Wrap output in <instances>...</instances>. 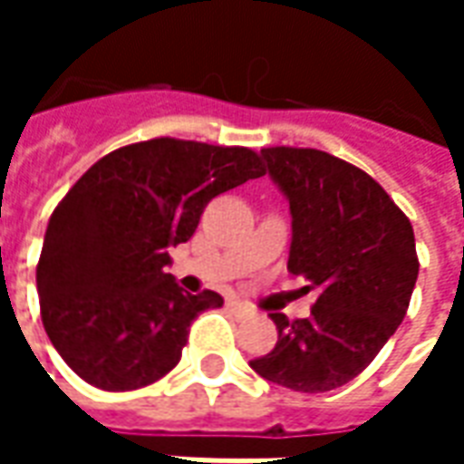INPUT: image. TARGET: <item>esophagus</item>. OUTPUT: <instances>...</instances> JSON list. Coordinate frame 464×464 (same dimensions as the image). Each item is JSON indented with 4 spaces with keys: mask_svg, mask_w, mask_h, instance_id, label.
<instances>
[{
    "mask_svg": "<svg viewBox=\"0 0 464 464\" xmlns=\"http://www.w3.org/2000/svg\"><path fill=\"white\" fill-rule=\"evenodd\" d=\"M228 305H231V311L236 313V315H238V318H248V315H251V305H246V303H241V301H233V303H228Z\"/></svg>",
    "mask_w": 464,
    "mask_h": 464,
    "instance_id": "obj_1",
    "label": "esophagus"
}]
</instances>
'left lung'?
Instances as JSON below:
<instances>
[{
  "instance_id": "8db88e82",
  "label": "left lung",
  "mask_w": 464,
  "mask_h": 464,
  "mask_svg": "<svg viewBox=\"0 0 464 464\" xmlns=\"http://www.w3.org/2000/svg\"><path fill=\"white\" fill-rule=\"evenodd\" d=\"M291 203L288 271L318 291L311 315L271 313L278 343L251 360L261 378L325 392L368 368L405 318L418 281L415 233L385 188L358 166L318 149H261Z\"/></svg>"
}]
</instances>
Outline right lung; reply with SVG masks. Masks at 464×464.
<instances>
[{"label":"right lung","instance_id":"add662e5","mask_svg":"<svg viewBox=\"0 0 464 464\" xmlns=\"http://www.w3.org/2000/svg\"><path fill=\"white\" fill-rule=\"evenodd\" d=\"M246 146L151 139L106 153L49 218L36 266L42 323L56 353L94 388L123 392L176 368L216 291L183 293L166 266L206 203L263 176Z\"/></svg>","mask_w":464,"mask_h":464}]
</instances>
